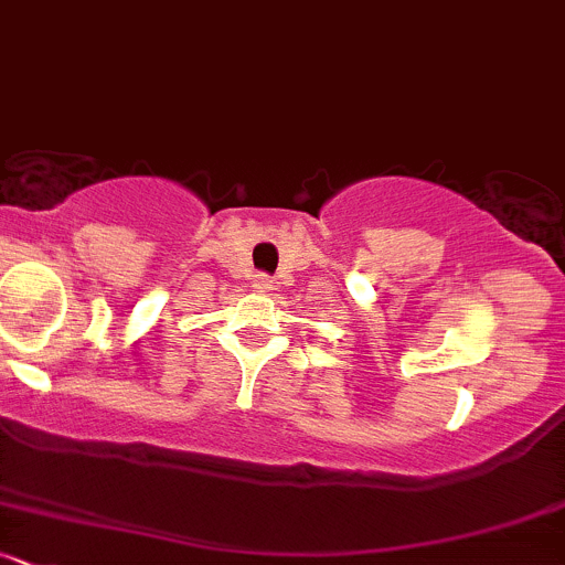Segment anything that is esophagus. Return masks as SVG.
<instances>
[{
	"label": "esophagus",
	"mask_w": 565,
	"mask_h": 565,
	"mask_svg": "<svg viewBox=\"0 0 565 565\" xmlns=\"http://www.w3.org/2000/svg\"><path fill=\"white\" fill-rule=\"evenodd\" d=\"M271 277L269 275H253V290H258V294H269L271 290Z\"/></svg>",
	"instance_id": "obj_1"
}]
</instances>
